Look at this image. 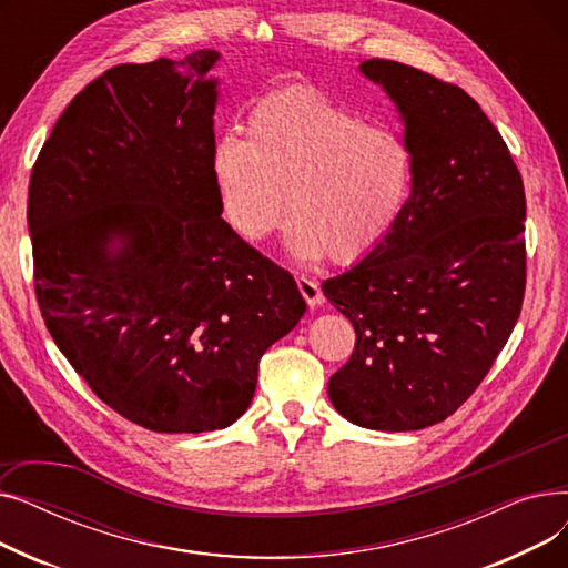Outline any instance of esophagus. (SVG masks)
I'll return each instance as SVG.
<instances>
[{
  "instance_id": "esophagus-1",
  "label": "esophagus",
  "mask_w": 568,
  "mask_h": 568,
  "mask_svg": "<svg viewBox=\"0 0 568 568\" xmlns=\"http://www.w3.org/2000/svg\"><path fill=\"white\" fill-rule=\"evenodd\" d=\"M296 287H300V292H302V296L306 300V304L311 306V308H315V306H320L322 302H324V296H322V290H320V285L313 281V278H306V276H300L296 278Z\"/></svg>"
}]
</instances>
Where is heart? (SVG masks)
<instances>
[{"label":"heart","mask_w":568,"mask_h":568,"mask_svg":"<svg viewBox=\"0 0 568 568\" xmlns=\"http://www.w3.org/2000/svg\"><path fill=\"white\" fill-rule=\"evenodd\" d=\"M212 172L230 227L260 242L287 212V248L300 260L354 262L396 225L412 186V152L386 126L326 101L311 87L262 99L246 138L227 133Z\"/></svg>","instance_id":"heart-1"}]
</instances>
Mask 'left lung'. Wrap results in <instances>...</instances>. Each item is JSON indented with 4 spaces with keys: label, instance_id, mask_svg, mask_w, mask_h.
<instances>
[{
    "label": "left lung",
    "instance_id": "left-lung-1",
    "mask_svg": "<svg viewBox=\"0 0 568 568\" xmlns=\"http://www.w3.org/2000/svg\"><path fill=\"white\" fill-rule=\"evenodd\" d=\"M359 69L398 105L412 191L382 244L322 285L356 334L329 398L362 428L422 430L476 392L518 322L525 189L465 89L392 59Z\"/></svg>",
    "mask_w": 568,
    "mask_h": 568
}]
</instances>
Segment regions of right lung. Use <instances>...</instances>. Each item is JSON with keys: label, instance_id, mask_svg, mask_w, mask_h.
Masks as SVG:
<instances>
[{"label": "right lung", "instance_id": "right-lung-1", "mask_svg": "<svg viewBox=\"0 0 568 568\" xmlns=\"http://www.w3.org/2000/svg\"><path fill=\"white\" fill-rule=\"evenodd\" d=\"M216 50L108 69L67 105L29 179L41 315L108 407L154 433L234 424L262 354L306 302L223 219Z\"/></svg>", "mask_w": 568, "mask_h": 568}]
</instances>
